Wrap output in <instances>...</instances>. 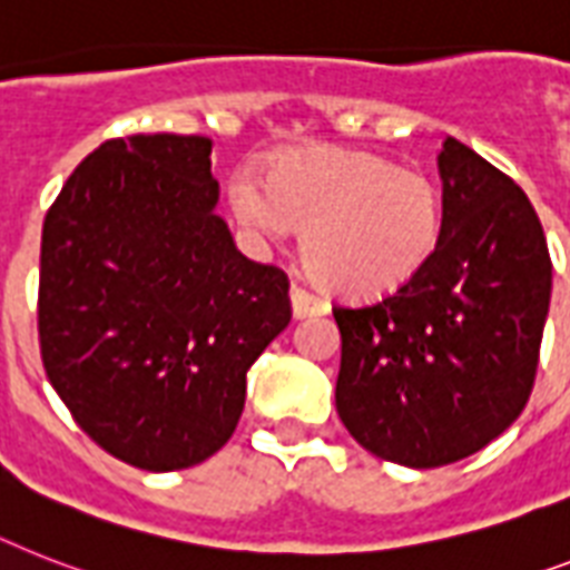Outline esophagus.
<instances>
[{"instance_id":"obj_1","label":"esophagus","mask_w":570,"mask_h":570,"mask_svg":"<svg viewBox=\"0 0 570 570\" xmlns=\"http://www.w3.org/2000/svg\"><path fill=\"white\" fill-rule=\"evenodd\" d=\"M289 298H293L295 318L318 316V313H327V309H331V304H327L322 295L309 293L307 286H301V284H293V289H289Z\"/></svg>"}]
</instances>
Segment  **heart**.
<instances>
[{
    "label": "heart",
    "mask_w": 570,
    "mask_h": 570,
    "mask_svg": "<svg viewBox=\"0 0 570 570\" xmlns=\"http://www.w3.org/2000/svg\"><path fill=\"white\" fill-rule=\"evenodd\" d=\"M228 196L234 216L261 237L304 228L309 275L348 298L404 289L433 261L445 225L436 180L368 151H289L269 184L239 169Z\"/></svg>",
    "instance_id": "1"
}]
</instances>
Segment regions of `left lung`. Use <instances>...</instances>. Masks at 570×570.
<instances>
[{
  "label": "left lung",
  "mask_w": 570,
  "mask_h": 570,
  "mask_svg": "<svg viewBox=\"0 0 570 570\" xmlns=\"http://www.w3.org/2000/svg\"><path fill=\"white\" fill-rule=\"evenodd\" d=\"M445 225L404 289L333 304L336 413L365 451L410 469L465 460L521 415L550 304V254L530 198L465 142L439 151Z\"/></svg>",
  "instance_id": "obj_1"
}]
</instances>
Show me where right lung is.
Masks as SVG:
<instances>
[{
    "mask_svg": "<svg viewBox=\"0 0 570 570\" xmlns=\"http://www.w3.org/2000/svg\"><path fill=\"white\" fill-rule=\"evenodd\" d=\"M210 149L196 134L101 142L43 219V368L78 428L142 471L228 442L245 374L293 318L286 272L239 254L213 213Z\"/></svg>",
    "mask_w": 570,
    "mask_h": 570,
    "instance_id": "add662e5",
    "label": "right lung"
}]
</instances>
